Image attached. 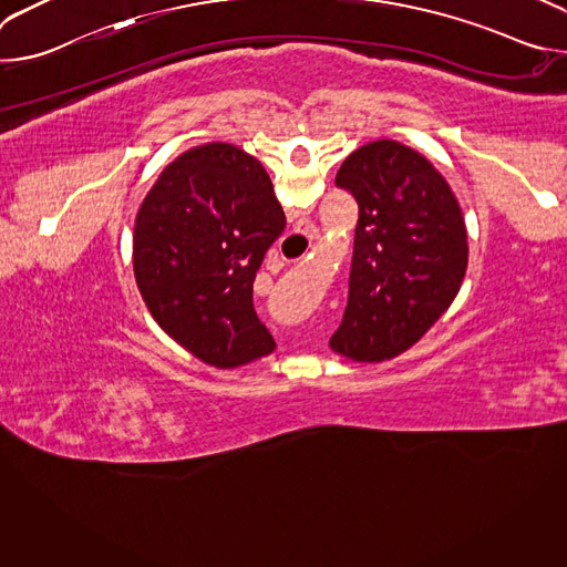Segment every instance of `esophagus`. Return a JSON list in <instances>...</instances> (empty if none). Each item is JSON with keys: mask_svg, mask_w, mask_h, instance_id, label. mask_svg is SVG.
Listing matches in <instances>:
<instances>
[{"mask_svg": "<svg viewBox=\"0 0 567 567\" xmlns=\"http://www.w3.org/2000/svg\"><path fill=\"white\" fill-rule=\"evenodd\" d=\"M296 233L305 235L307 239H316V237H318V226H316V224H309V221H300V224H298V230H296Z\"/></svg>", "mask_w": 567, "mask_h": 567, "instance_id": "obj_1", "label": "esophagus"}]
</instances>
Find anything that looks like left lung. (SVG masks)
<instances>
[{"label":"left lung","instance_id":"obj_1","mask_svg":"<svg viewBox=\"0 0 567 567\" xmlns=\"http://www.w3.org/2000/svg\"><path fill=\"white\" fill-rule=\"evenodd\" d=\"M337 186L359 206L350 291L330 348L379 363L415 346L449 309L468 247L460 204L420 152L390 138L354 150Z\"/></svg>","mask_w":567,"mask_h":567}]
</instances>
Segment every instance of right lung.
Listing matches in <instances>:
<instances>
[{
    "mask_svg": "<svg viewBox=\"0 0 567 567\" xmlns=\"http://www.w3.org/2000/svg\"><path fill=\"white\" fill-rule=\"evenodd\" d=\"M287 226L260 161L230 143L177 156L134 224V276L154 316L208 365L237 368L274 352L254 307V280Z\"/></svg>",
    "mask_w": 567,
    "mask_h": 567,
    "instance_id": "obj_1",
    "label": "right lung"
}]
</instances>
